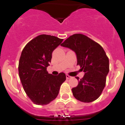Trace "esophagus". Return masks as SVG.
<instances>
[{
	"mask_svg": "<svg viewBox=\"0 0 125 125\" xmlns=\"http://www.w3.org/2000/svg\"><path fill=\"white\" fill-rule=\"evenodd\" d=\"M71 78V76H69V75H68V74H66V78L67 79H69V78Z\"/></svg>",
	"mask_w": 125,
	"mask_h": 125,
	"instance_id": "34e87169",
	"label": "esophagus"
}]
</instances>
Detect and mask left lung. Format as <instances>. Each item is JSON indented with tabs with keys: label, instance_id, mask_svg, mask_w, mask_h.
<instances>
[{
	"label": "left lung",
	"instance_id": "left-lung-1",
	"mask_svg": "<svg viewBox=\"0 0 125 125\" xmlns=\"http://www.w3.org/2000/svg\"><path fill=\"white\" fill-rule=\"evenodd\" d=\"M61 46L73 51L76 54L77 65L85 73L78 85L72 89L73 95L83 103H91L100 97L106 85L109 72V60L99 43L85 35L71 36Z\"/></svg>",
	"mask_w": 125,
	"mask_h": 125
}]
</instances>
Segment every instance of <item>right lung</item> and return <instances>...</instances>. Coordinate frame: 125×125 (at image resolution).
Instances as JSON below:
<instances>
[{"label":"right lung","instance_id":"add662e5","mask_svg":"<svg viewBox=\"0 0 125 125\" xmlns=\"http://www.w3.org/2000/svg\"><path fill=\"white\" fill-rule=\"evenodd\" d=\"M63 42L56 36L42 34L28 42L19 62V74L26 95L36 104L46 105L54 100L66 80L63 73L54 76L47 67L53 51Z\"/></svg>","mask_w":125,"mask_h":125}]
</instances>
